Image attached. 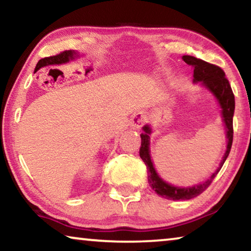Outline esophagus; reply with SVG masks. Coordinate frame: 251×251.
<instances>
[{
	"label": "esophagus",
	"mask_w": 251,
	"mask_h": 251,
	"mask_svg": "<svg viewBox=\"0 0 251 251\" xmlns=\"http://www.w3.org/2000/svg\"><path fill=\"white\" fill-rule=\"evenodd\" d=\"M146 119H147L146 114L143 113V111H138V113L135 114L134 117L132 118V126L134 128L140 129L141 127L145 124Z\"/></svg>",
	"instance_id": "obj_1"
}]
</instances>
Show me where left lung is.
Wrapping results in <instances>:
<instances>
[{
  "label": "left lung",
  "mask_w": 251,
  "mask_h": 251,
  "mask_svg": "<svg viewBox=\"0 0 251 251\" xmlns=\"http://www.w3.org/2000/svg\"><path fill=\"white\" fill-rule=\"evenodd\" d=\"M183 60L188 63L189 66L193 67L194 81L203 82V85L208 87L209 90L217 97L222 109V117H224L226 124L228 145H226V151L220 165H219L216 172L208 180L199 185L191 186V188H176V186L170 185L169 183L164 182L157 176L150 156L149 145L151 128L149 126H144L145 133L141 134L142 145L140 149V156L146 165L147 178H149L150 186L155 191V193L165 199H169V200H190V199L196 198L200 196L202 192H204L209 188L210 184H211L213 178L216 177L219 171L221 170L222 165H224L225 161L226 160V157H228L233 140L232 118L234 111V95L228 79L226 78L225 71L219 66L201 60V59L192 57V55H183Z\"/></svg>",
  "instance_id": "1"
}]
</instances>
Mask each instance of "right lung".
<instances>
[{
	"mask_svg": "<svg viewBox=\"0 0 251 251\" xmlns=\"http://www.w3.org/2000/svg\"><path fill=\"white\" fill-rule=\"evenodd\" d=\"M73 55H75L74 51H63V52H60L57 55H52V57H47L43 58L41 60H39V62L35 66V71L39 70L41 67H45L47 65H52V63H62V62H67L70 58H73Z\"/></svg>",
	"mask_w": 251,
	"mask_h": 251,
	"instance_id": "obj_1",
	"label": "right lung"
}]
</instances>
